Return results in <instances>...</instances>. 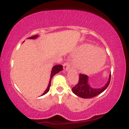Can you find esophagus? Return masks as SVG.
Segmentation results:
<instances>
[{
  "label": "esophagus",
  "mask_w": 129,
  "mask_h": 129,
  "mask_svg": "<svg viewBox=\"0 0 129 129\" xmlns=\"http://www.w3.org/2000/svg\"><path fill=\"white\" fill-rule=\"evenodd\" d=\"M63 70H64V71H67L70 69V63L69 62H66L63 63Z\"/></svg>",
  "instance_id": "obj_1"
}]
</instances>
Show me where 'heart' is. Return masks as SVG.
<instances>
[{"instance_id": "heart-1", "label": "heart", "mask_w": 129, "mask_h": 129, "mask_svg": "<svg viewBox=\"0 0 129 129\" xmlns=\"http://www.w3.org/2000/svg\"><path fill=\"white\" fill-rule=\"evenodd\" d=\"M77 67L82 72H89L100 70L106 61L104 51L90 45H84L78 49Z\"/></svg>"}]
</instances>
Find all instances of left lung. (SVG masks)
<instances>
[{
	"label": "left lung",
	"instance_id": "8db88e82",
	"mask_svg": "<svg viewBox=\"0 0 129 129\" xmlns=\"http://www.w3.org/2000/svg\"><path fill=\"white\" fill-rule=\"evenodd\" d=\"M110 77L111 75H110L109 81L103 87L101 88H93L88 83V76L84 74H80L79 82L77 85L72 88V91L76 95L82 98L94 97L103 92L107 88L110 82Z\"/></svg>",
	"mask_w": 129,
	"mask_h": 129
}]
</instances>
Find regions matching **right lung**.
<instances>
[{
  "label": "right lung",
  "mask_w": 129,
  "mask_h": 129,
  "mask_svg": "<svg viewBox=\"0 0 129 129\" xmlns=\"http://www.w3.org/2000/svg\"><path fill=\"white\" fill-rule=\"evenodd\" d=\"M38 35H35V36L29 37V38H28V39H36V38H38ZM62 70H63V66H61V65H56V66H54V67H53V69H52V70H51V75H50V81H49V84H48V87H47V89L45 90L44 93H43V94L41 96L44 95V94H46V93H47L48 91H49L50 85H51V79H52L53 77L54 76V75H56V74L59 73V72H60V71H62Z\"/></svg>",
  "instance_id": "1"
}]
</instances>
